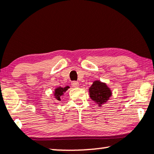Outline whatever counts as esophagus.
<instances>
[{
	"label": "esophagus",
	"instance_id": "obj_1",
	"mask_svg": "<svg viewBox=\"0 0 154 154\" xmlns=\"http://www.w3.org/2000/svg\"><path fill=\"white\" fill-rule=\"evenodd\" d=\"M71 85H72V86L73 88L79 87V82H77V81H72Z\"/></svg>",
	"mask_w": 154,
	"mask_h": 154
}]
</instances>
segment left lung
I'll list each match as a JSON object with an SVG mask.
<instances>
[{"label": "left lung", "mask_w": 154, "mask_h": 154, "mask_svg": "<svg viewBox=\"0 0 154 154\" xmlns=\"http://www.w3.org/2000/svg\"><path fill=\"white\" fill-rule=\"evenodd\" d=\"M90 97L95 103L100 106L105 103L111 95V91L106 83L96 80L93 82L91 87L89 88Z\"/></svg>", "instance_id": "obj_1"}]
</instances>
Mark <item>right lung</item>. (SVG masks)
<instances>
[{"instance_id":"right-lung-1","label":"right lung","mask_w":154,"mask_h":154,"mask_svg":"<svg viewBox=\"0 0 154 154\" xmlns=\"http://www.w3.org/2000/svg\"><path fill=\"white\" fill-rule=\"evenodd\" d=\"M68 88H69V86H66L65 88H57L56 89H55V91H54V96L55 98H56V100H61V95H63V93L66 92L67 90H68Z\"/></svg>"}]
</instances>
